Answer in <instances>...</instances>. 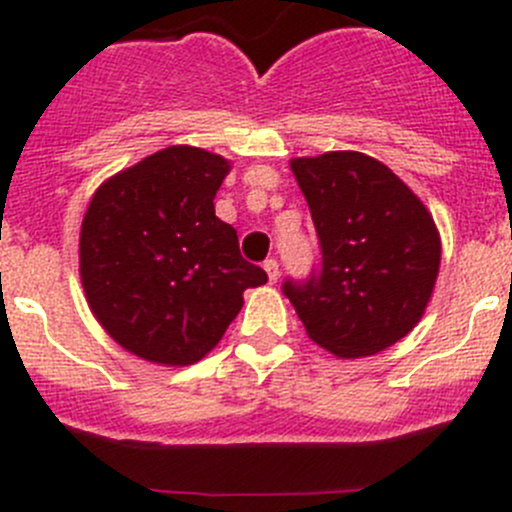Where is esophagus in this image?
Instances as JSON below:
<instances>
[{"mask_svg": "<svg viewBox=\"0 0 512 512\" xmlns=\"http://www.w3.org/2000/svg\"><path fill=\"white\" fill-rule=\"evenodd\" d=\"M262 267H265V272H267V280L277 282V277H280V265H277V260H272L270 257V260H265V265Z\"/></svg>", "mask_w": 512, "mask_h": 512, "instance_id": "1", "label": "esophagus"}]
</instances>
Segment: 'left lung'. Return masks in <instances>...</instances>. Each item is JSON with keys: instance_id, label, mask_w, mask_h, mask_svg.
Returning <instances> with one entry per match:
<instances>
[{"instance_id": "1", "label": "left lung", "mask_w": 512, "mask_h": 512, "mask_svg": "<svg viewBox=\"0 0 512 512\" xmlns=\"http://www.w3.org/2000/svg\"><path fill=\"white\" fill-rule=\"evenodd\" d=\"M322 265L282 292L309 339L356 359L384 352L423 317L441 265L426 205L384 163L356 151L294 158Z\"/></svg>"}]
</instances>
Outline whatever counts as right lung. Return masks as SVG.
<instances>
[{
	"label": "right lung",
	"instance_id": "right-lung-1",
	"mask_svg": "<svg viewBox=\"0 0 512 512\" xmlns=\"http://www.w3.org/2000/svg\"><path fill=\"white\" fill-rule=\"evenodd\" d=\"M223 156L170 146L108 178L81 223V285L126 352L188 366L223 339L242 292L267 282L215 215Z\"/></svg>",
	"mask_w": 512,
	"mask_h": 512
}]
</instances>
